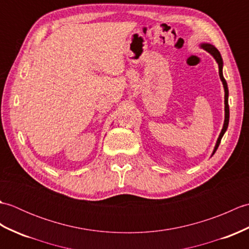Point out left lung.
Here are the masks:
<instances>
[{"instance_id":"8db88e82","label":"left lung","mask_w":249,"mask_h":249,"mask_svg":"<svg viewBox=\"0 0 249 249\" xmlns=\"http://www.w3.org/2000/svg\"><path fill=\"white\" fill-rule=\"evenodd\" d=\"M201 48H203L205 51H208L209 53L212 55L215 61L217 62L218 64V70H219V78L221 82H223V86H224V89H225V122H224V126H223V129H221L220 134H219V137L217 141H216V144H215V147L213 150V154L216 152V150L218 149L219 146V143L221 141V138H223L224 134L226 133L227 128H228V125H229V105H228V96H229V91H228V86H227V82L225 80L224 78V75H223V65H224V62H223V59H221V55L219 53V51L215 48V47L213 45L211 44H201Z\"/></svg>"}]
</instances>
